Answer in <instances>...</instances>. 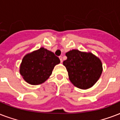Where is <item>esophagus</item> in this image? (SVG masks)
<instances>
[{
	"mask_svg": "<svg viewBox=\"0 0 120 120\" xmlns=\"http://www.w3.org/2000/svg\"><path fill=\"white\" fill-rule=\"evenodd\" d=\"M59 59H60V61H61V63H63V57H62V56H59Z\"/></svg>",
	"mask_w": 120,
	"mask_h": 120,
	"instance_id": "1",
	"label": "esophagus"
}]
</instances>
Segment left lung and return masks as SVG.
Returning a JSON list of instances; mask_svg holds the SVG:
<instances>
[{
  "label": "left lung",
  "instance_id": "obj_1",
  "mask_svg": "<svg viewBox=\"0 0 120 120\" xmlns=\"http://www.w3.org/2000/svg\"><path fill=\"white\" fill-rule=\"evenodd\" d=\"M67 59L63 61L69 80L76 87L82 90L91 88L101 76L103 67L98 57L91 52L73 49L66 53Z\"/></svg>",
  "mask_w": 120,
  "mask_h": 120
}]
</instances>
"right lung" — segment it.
Segmentation results:
<instances>
[{"instance_id": "right-lung-1", "label": "right lung", "mask_w": 120, "mask_h": 120, "mask_svg": "<svg viewBox=\"0 0 120 120\" xmlns=\"http://www.w3.org/2000/svg\"><path fill=\"white\" fill-rule=\"evenodd\" d=\"M59 63L60 59L52 52L41 47L23 57L19 71L27 83L38 85L49 78L54 66Z\"/></svg>"}]
</instances>
